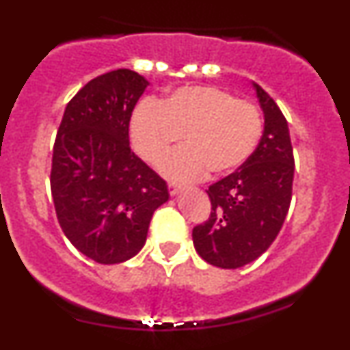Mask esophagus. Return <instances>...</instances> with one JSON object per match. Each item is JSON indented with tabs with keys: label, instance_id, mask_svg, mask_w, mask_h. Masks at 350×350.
Instances as JSON below:
<instances>
[{
	"label": "esophagus",
	"instance_id": "esophagus-1",
	"mask_svg": "<svg viewBox=\"0 0 350 350\" xmlns=\"http://www.w3.org/2000/svg\"><path fill=\"white\" fill-rule=\"evenodd\" d=\"M167 187H170V194L171 196H178L179 192L183 191V187L178 186V184H174V183H170V186H167Z\"/></svg>",
	"mask_w": 350,
	"mask_h": 350
}]
</instances>
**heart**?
<instances>
[{
	"label": "heart",
	"mask_w": 350,
	"mask_h": 350,
	"mask_svg": "<svg viewBox=\"0 0 350 350\" xmlns=\"http://www.w3.org/2000/svg\"><path fill=\"white\" fill-rule=\"evenodd\" d=\"M131 142L152 166H161L184 136L186 148L164 164L172 180L226 176L252 156L263 122L253 103L215 87L178 88L161 103L144 100L131 116Z\"/></svg>",
	"instance_id": "b5f03b06"
}]
</instances>
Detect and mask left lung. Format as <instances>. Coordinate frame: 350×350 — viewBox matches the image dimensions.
I'll return each mask as SVG.
<instances>
[{
  "label": "left lung",
  "instance_id": "8db88e82",
  "mask_svg": "<svg viewBox=\"0 0 350 350\" xmlns=\"http://www.w3.org/2000/svg\"><path fill=\"white\" fill-rule=\"evenodd\" d=\"M263 111L258 146L235 172L207 189L212 211L194 227L192 242L207 263L234 270L255 262L276 239L291 202L295 158L278 105L253 82Z\"/></svg>",
  "mask_w": 350,
  "mask_h": 350
}]
</instances>
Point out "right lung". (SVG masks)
I'll return each mask as SVG.
<instances>
[{"label":"right lung","mask_w":350,"mask_h":350,"mask_svg":"<svg viewBox=\"0 0 350 350\" xmlns=\"http://www.w3.org/2000/svg\"><path fill=\"white\" fill-rule=\"evenodd\" d=\"M148 85L130 69L90 80L67 103L54 143L57 220L70 243L102 265L133 258L170 199L166 183L130 148V118Z\"/></svg>","instance_id":"right-lung-1"}]
</instances>
